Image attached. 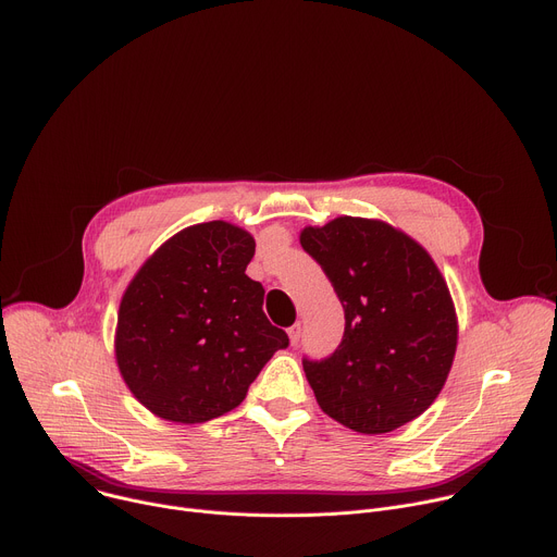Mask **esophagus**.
Returning <instances> with one entry per match:
<instances>
[{"label":"esophagus","instance_id":"obj_1","mask_svg":"<svg viewBox=\"0 0 557 557\" xmlns=\"http://www.w3.org/2000/svg\"><path fill=\"white\" fill-rule=\"evenodd\" d=\"M299 337H301V324H293V326L288 329V339H290V344H297Z\"/></svg>","mask_w":557,"mask_h":557}]
</instances>
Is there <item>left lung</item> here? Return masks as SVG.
Segmentation results:
<instances>
[{
	"label": "left lung",
	"mask_w": 557,
	"mask_h": 557,
	"mask_svg": "<svg viewBox=\"0 0 557 557\" xmlns=\"http://www.w3.org/2000/svg\"><path fill=\"white\" fill-rule=\"evenodd\" d=\"M299 242L331 280L346 320L329 358L301 360L320 409L367 435L422 416L458 346L453 299L429 252L386 222L348 215L307 226Z\"/></svg>",
	"instance_id": "left-lung-1"
}]
</instances>
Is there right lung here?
Instances as JSON below:
<instances>
[{
	"label": "right lung",
	"instance_id": "obj_1",
	"mask_svg": "<svg viewBox=\"0 0 557 557\" xmlns=\"http://www.w3.org/2000/svg\"><path fill=\"white\" fill-rule=\"evenodd\" d=\"M252 256L250 233L215 220L173 235L131 280L115 358L150 413L180 424L220 418L288 346L262 311V284L244 273Z\"/></svg>",
	"mask_w": 557,
	"mask_h": 557
}]
</instances>
